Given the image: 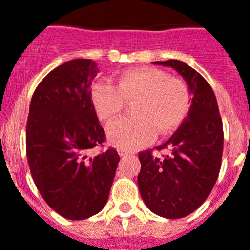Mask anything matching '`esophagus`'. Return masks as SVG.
Returning a JSON list of instances; mask_svg holds the SVG:
<instances>
[{
	"mask_svg": "<svg viewBox=\"0 0 250 250\" xmlns=\"http://www.w3.org/2000/svg\"><path fill=\"white\" fill-rule=\"evenodd\" d=\"M118 154H120V157H128L129 153L127 150H123V149H118Z\"/></svg>",
	"mask_w": 250,
	"mask_h": 250,
	"instance_id": "34e87169",
	"label": "esophagus"
}]
</instances>
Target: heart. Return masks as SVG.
I'll use <instances>...</instances> for the list:
<instances>
[{"label": "heart", "instance_id": "heart-1", "mask_svg": "<svg viewBox=\"0 0 250 250\" xmlns=\"http://www.w3.org/2000/svg\"><path fill=\"white\" fill-rule=\"evenodd\" d=\"M91 100L99 118L104 122L121 114L125 102L134 104V118L111 123L107 127V138L117 148L136 150L150 144L157 133L169 134L183 123L190 109L191 95L181 79L170 78L167 71L159 69L142 67L123 72L117 87L95 83Z\"/></svg>", "mask_w": 250, "mask_h": 250}]
</instances>
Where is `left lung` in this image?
Returning a JSON list of instances; mask_svg holds the SVG:
<instances>
[{"label": "left lung", "instance_id": "1", "mask_svg": "<svg viewBox=\"0 0 250 250\" xmlns=\"http://www.w3.org/2000/svg\"><path fill=\"white\" fill-rule=\"evenodd\" d=\"M178 71L192 95L185 120L157 150L170 149L164 159L139 153L138 188L153 213L176 220L188 216L208 197L221 169L223 127L216 96L199 72L180 60L154 62Z\"/></svg>", "mask_w": 250, "mask_h": 250}]
</instances>
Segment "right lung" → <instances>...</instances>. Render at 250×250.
I'll list each match as a JSON object with an SVG mask.
<instances>
[{
	"label": "right lung",
	"instance_id": "obj_1",
	"mask_svg": "<svg viewBox=\"0 0 250 250\" xmlns=\"http://www.w3.org/2000/svg\"><path fill=\"white\" fill-rule=\"evenodd\" d=\"M99 67L74 59L51 70L30 101L25 146L44 201L67 220H86L106 205L120 157L114 149L88 157L104 142L91 100Z\"/></svg>",
	"mask_w": 250,
	"mask_h": 250
}]
</instances>
